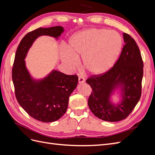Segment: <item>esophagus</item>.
I'll list each match as a JSON object with an SVG mask.
<instances>
[{
  "label": "esophagus",
  "mask_w": 155,
  "mask_h": 155,
  "mask_svg": "<svg viewBox=\"0 0 155 155\" xmlns=\"http://www.w3.org/2000/svg\"><path fill=\"white\" fill-rule=\"evenodd\" d=\"M78 79H79V83H83L85 82V79L82 76H79Z\"/></svg>",
  "instance_id": "esophagus-1"
}]
</instances>
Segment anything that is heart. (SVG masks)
<instances>
[{"mask_svg": "<svg viewBox=\"0 0 155 155\" xmlns=\"http://www.w3.org/2000/svg\"><path fill=\"white\" fill-rule=\"evenodd\" d=\"M69 45L61 57L67 66L74 68L77 58L82 57L83 66L89 74L101 75L113 67L121 51L122 40L116 31L93 28L74 35Z\"/></svg>", "mask_w": 155, "mask_h": 155, "instance_id": "obj_1", "label": "heart"}]
</instances>
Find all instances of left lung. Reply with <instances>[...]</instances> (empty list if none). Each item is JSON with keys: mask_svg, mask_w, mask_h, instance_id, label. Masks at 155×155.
<instances>
[{"mask_svg": "<svg viewBox=\"0 0 155 155\" xmlns=\"http://www.w3.org/2000/svg\"><path fill=\"white\" fill-rule=\"evenodd\" d=\"M123 35L125 45L114 66L104 74L92 75L86 81L92 90L88 100L91 110L98 118L113 122L125 119L142 94L143 63L141 53L133 37L126 33ZM118 85L123 87V99L116 106L109 98Z\"/></svg>", "mask_w": 155, "mask_h": 155, "instance_id": "1", "label": "left lung"}]
</instances>
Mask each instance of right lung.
<instances>
[{
	"instance_id": "1",
	"label": "right lung",
	"mask_w": 155,
	"mask_h": 155,
	"mask_svg": "<svg viewBox=\"0 0 155 155\" xmlns=\"http://www.w3.org/2000/svg\"><path fill=\"white\" fill-rule=\"evenodd\" d=\"M63 31L59 26L39 28L28 33L18 46L13 64L12 80L18 103L31 117L43 122H52L64 114L78 77L53 70L42 80L35 81L26 68L25 59L37 37L49 35L58 38Z\"/></svg>"
}]
</instances>
